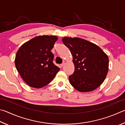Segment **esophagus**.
Returning a JSON list of instances; mask_svg holds the SVG:
<instances>
[{"label":"esophagus","mask_w":125,"mask_h":125,"mask_svg":"<svg viewBox=\"0 0 125 125\" xmlns=\"http://www.w3.org/2000/svg\"><path fill=\"white\" fill-rule=\"evenodd\" d=\"M65 61H63V62L62 63V64H61V65H60V66H61V67H63L65 65Z\"/></svg>","instance_id":"obj_1"}]
</instances>
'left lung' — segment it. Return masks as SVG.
Listing matches in <instances>:
<instances>
[{
    "mask_svg": "<svg viewBox=\"0 0 125 125\" xmlns=\"http://www.w3.org/2000/svg\"><path fill=\"white\" fill-rule=\"evenodd\" d=\"M63 43L70 50L75 71L69 76L71 84L81 92L97 89L104 82L109 70V58L101 48L86 39L64 37Z\"/></svg>",
    "mask_w": 125,
    "mask_h": 125,
    "instance_id": "left-lung-1",
    "label": "left lung"
}]
</instances>
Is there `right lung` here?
Instances as JSON below:
<instances>
[{"label": "right lung", "mask_w": 125, "mask_h": 125, "mask_svg": "<svg viewBox=\"0 0 125 125\" xmlns=\"http://www.w3.org/2000/svg\"><path fill=\"white\" fill-rule=\"evenodd\" d=\"M58 38L55 36H37L22 45L17 52L15 64L28 86L41 88L52 82L60 68L55 65L51 50Z\"/></svg>", "instance_id": "obj_1"}]
</instances>
